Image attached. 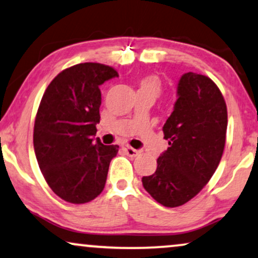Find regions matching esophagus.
Returning a JSON list of instances; mask_svg holds the SVG:
<instances>
[{
	"instance_id": "34e87169",
	"label": "esophagus",
	"mask_w": 258,
	"mask_h": 258,
	"mask_svg": "<svg viewBox=\"0 0 258 258\" xmlns=\"http://www.w3.org/2000/svg\"><path fill=\"white\" fill-rule=\"evenodd\" d=\"M123 149H124V151L126 152V154H128L129 157H132V158L138 157V155L140 154V151H139V149H135V148L130 147V146L124 145V146H123Z\"/></svg>"
}]
</instances>
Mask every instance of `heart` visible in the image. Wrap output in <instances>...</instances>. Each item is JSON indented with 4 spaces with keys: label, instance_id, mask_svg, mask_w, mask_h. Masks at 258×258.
<instances>
[{
    "label": "heart",
    "instance_id": "heart-1",
    "mask_svg": "<svg viewBox=\"0 0 258 258\" xmlns=\"http://www.w3.org/2000/svg\"><path fill=\"white\" fill-rule=\"evenodd\" d=\"M139 92L149 93L157 98L161 93V81L157 75H146L140 79Z\"/></svg>",
    "mask_w": 258,
    "mask_h": 258
}]
</instances>
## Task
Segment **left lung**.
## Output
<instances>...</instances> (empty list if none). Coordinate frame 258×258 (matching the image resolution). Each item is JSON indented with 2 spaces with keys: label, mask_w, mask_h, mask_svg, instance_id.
I'll use <instances>...</instances> for the list:
<instances>
[{
  "label": "left lung",
  "mask_w": 258,
  "mask_h": 258,
  "mask_svg": "<svg viewBox=\"0 0 258 258\" xmlns=\"http://www.w3.org/2000/svg\"><path fill=\"white\" fill-rule=\"evenodd\" d=\"M177 95L163 126L170 147L158 158L155 172L142 178L146 191L170 208L190 201L209 182L224 153L227 130L226 103L208 76L183 74Z\"/></svg>",
  "instance_id": "1"
}]
</instances>
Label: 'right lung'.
<instances>
[{"instance_id":"1","label":"right lung","mask_w":258,"mask_h":258,"mask_svg":"<svg viewBox=\"0 0 258 258\" xmlns=\"http://www.w3.org/2000/svg\"><path fill=\"white\" fill-rule=\"evenodd\" d=\"M117 76L112 67L80 63L59 73L41 98L34 153L46 183L69 203H87L103 191L110 161L118 153L117 145L93 141L100 122L99 87Z\"/></svg>"}]
</instances>
